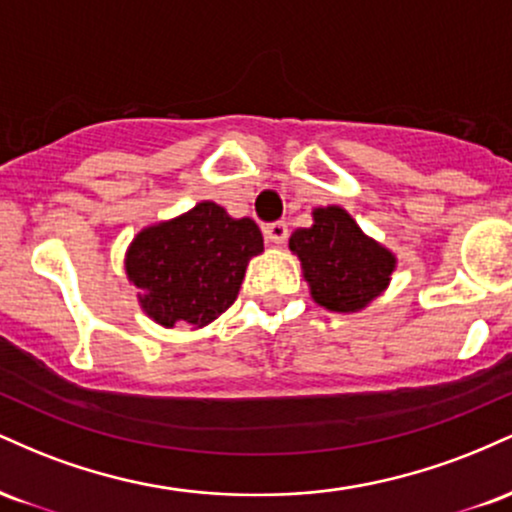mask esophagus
<instances>
[{"instance_id":"1","label":"esophagus","mask_w":512,"mask_h":512,"mask_svg":"<svg viewBox=\"0 0 512 512\" xmlns=\"http://www.w3.org/2000/svg\"><path fill=\"white\" fill-rule=\"evenodd\" d=\"M262 231H264V238H267L269 243H274V245H281L286 238H289V226H286V221L267 223Z\"/></svg>"}]
</instances>
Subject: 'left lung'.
<instances>
[{
  "instance_id": "left-lung-1",
  "label": "left lung",
  "mask_w": 512,
  "mask_h": 512,
  "mask_svg": "<svg viewBox=\"0 0 512 512\" xmlns=\"http://www.w3.org/2000/svg\"><path fill=\"white\" fill-rule=\"evenodd\" d=\"M313 219V226L301 228L289 240V248L301 257L310 293L334 313L366 308L385 291L395 257L363 236L344 209H315Z\"/></svg>"
}]
</instances>
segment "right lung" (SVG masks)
<instances>
[{"label":"right lung","mask_w":512,"mask_h":512,"mask_svg":"<svg viewBox=\"0 0 512 512\" xmlns=\"http://www.w3.org/2000/svg\"><path fill=\"white\" fill-rule=\"evenodd\" d=\"M262 250L255 221L202 202L139 233L127 252V276L158 325L204 327L231 308L250 257Z\"/></svg>","instance_id":"add662e5"}]
</instances>
